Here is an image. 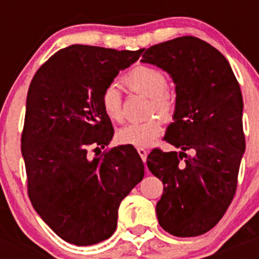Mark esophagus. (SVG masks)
<instances>
[{
  "instance_id": "34e87169",
  "label": "esophagus",
  "mask_w": 259,
  "mask_h": 259,
  "mask_svg": "<svg viewBox=\"0 0 259 259\" xmlns=\"http://www.w3.org/2000/svg\"><path fill=\"white\" fill-rule=\"evenodd\" d=\"M137 152H139V154H140L141 159L145 162L146 161V155H148V150H146L145 148H137Z\"/></svg>"
}]
</instances>
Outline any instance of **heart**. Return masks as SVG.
I'll return each instance as SVG.
<instances>
[{
  "instance_id": "heart-1",
  "label": "heart",
  "mask_w": 259,
  "mask_h": 259,
  "mask_svg": "<svg viewBox=\"0 0 259 259\" xmlns=\"http://www.w3.org/2000/svg\"><path fill=\"white\" fill-rule=\"evenodd\" d=\"M125 85L132 92L141 93L149 97L148 114L157 113L163 120L168 122L175 114V100L167 92L168 77L163 71L152 66H137L123 77ZM101 105L105 114L114 122L123 120V95L116 83H109L101 93ZM162 132L159 118L146 119L140 123H131L116 132L119 143L125 145L146 146L154 141Z\"/></svg>"
}]
</instances>
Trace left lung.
I'll use <instances>...</instances> for the list:
<instances>
[{
  "label": "left lung",
  "mask_w": 259,
  "mask_h": 259,
  "mask_svg": "<svg viewBox=\"0 0 259 259\" xmlns=\"http://www.w3.org/2000/svg\"><path fill=\"white\" fill-rule=\"evenodd\" d=\"M141 62L163 68L176 84L163 140L182 152L155 148L146 159L163 183L158 222L174 236H198L221 221L236 193L245 150L241 89L223 54L193 36L153 45Z\"/></svg>",
  "instance_id": "1"
}]
</instances>
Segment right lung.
<instances>
[{
    "label": "right lung",
    "mask_w": 259,
    "mask_h": 259,
    "mask_svg": "<svg viewBox=\"0 0 259 259\" xmlns=\"http://www.w3.org/2000/svg\"><path fill=\"white\" fill-rule=\"evenodd\" d=\"M143 52L71 45L53 54L29 84L22 132L28 197L70 244L109 239L119 205L144 178L132 145L109 148L95 158L88 153L106 148L114 135L102 91Z\"/></svg>",
    "instance_id": "add662e5"
}]
</instances>
